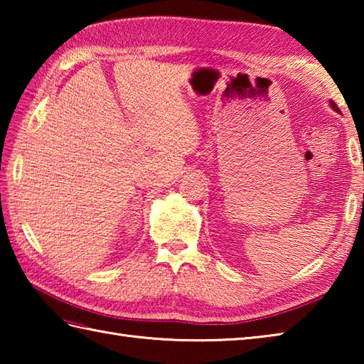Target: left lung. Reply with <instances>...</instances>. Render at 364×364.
<instances>
[{
  "label": "left lung",
  "mask_w": 364,
  "mask_h": 364,
  "mask_svg": "<svg viewBox=\"0 0 364 364\" xmlns=\"http://www.w3.org/2000/svg\"><path fill=\"white\" fill-rule=\"evenodd\" d=\"M330 105H331V107H333V109H335V111H339V109H338V106H336V105H335L333 102H331Z\"/></svg>",
  "instance_id": "8db88e82"
}]
</instances>
